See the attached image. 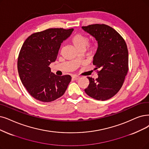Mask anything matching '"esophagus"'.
Here are the masks:
<instances>
[{
	"instance_id": "1",
	"label": "esophagus",
	"mask_w": 149,
	"mask_h": 149,
	"mask_svg": "<svg viewBox=\"0 0 149 149\" xmlns=\"http://www.w3.org/2000/svg\"><path fill=\"white\" fill-rule=\"evenodd\" d=\"M79 78V76H72V79L74 80H78Z\"/></svg>"
}]
</instances>
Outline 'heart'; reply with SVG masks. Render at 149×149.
I'll list each match as a JSON object with an SVG mask.
<instances>
[{
  "label": "heart",
  "instance_id": "obj_1",
  "mask_svg": "<svg viewBox=\"0 0 149 149\" xmlns=\"http://www.w3.org/2000/svg\"><path fill=\"white\" fill-rule=\"evenodd\" d=\"M71 43L74 45V46L78 51L85 50L86 47L87 46V51L88 54H92L95 52L97 49V43H92L91 45L87 46L89 42V39L86 35L82 33H76L71 38Z\"/></svg>",
  "mask_w": 149,
  "mask_h": 149
}]
</instances>
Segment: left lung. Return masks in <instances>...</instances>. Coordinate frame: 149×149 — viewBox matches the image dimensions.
Here are the masks:
<instances>
[{
    "instance_id": "8db88e82",
    "label": "left lung",
    "mask_w": 149,
    "mask_h": 149,
    "mask_svg": "<svg viewBox=\"0 0 149 149\" xmlns=\"http://www.w3.org/2000/svg\"><path fill=\"white\" fill-rule=\"evenodd\" d=\"M98 43L93 64L96 66L98 78L87 77L89 85L85 92L95 100H108L120 91L128 71V51L127 44L116 30L106 24L82 26Z\"/></svg>"
}]
</instances>
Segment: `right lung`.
Returning a JSON list of instances; mask_svg holds the SVG:
<instances>
[{"label": "right lung", "instance_id": "obj_1", "mask_svg": "<svg viewBox=\"0 0 149 149\" xmlns=\"http://www.w3.org/2000/svg\"><path fill=\"white\" fill-rule=\"evenodd\" d=\"M73 29H48L32 34L24 42L17 58L21 81L30 95L42 102H51L62 97L71 77L57 76L49 67L57 57L61 43Z\"/></svg>", "mask_w": 149, "mask_h": 149}]
</instances>
